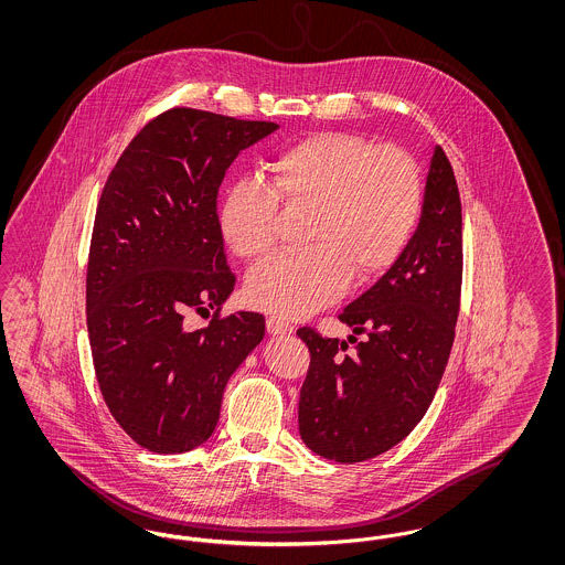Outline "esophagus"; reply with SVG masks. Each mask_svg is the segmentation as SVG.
<instances>
[{
	"instance_id": "34e87169",
	"label": "esophagus",
	"mask_w": 565,
	"mask_h": 565,
	"mask_svg": "<svg viewBox=\"0 0 565 565\" xmlns=\"http://www.w3.org/2000/svg\"><path fill=\"white\" fill-rule=\"evenodd\" d=\"M267 330H269V334H273V337H279V334H290L295 330V326L286 322V320H281V318H277V316H269L267 318Z\"/></svg>"
}]
</instances>
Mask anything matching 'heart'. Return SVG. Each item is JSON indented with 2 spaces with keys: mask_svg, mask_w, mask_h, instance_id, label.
<instances>
[{
  "mask_svg": "<svg viewBox=\"0 0 565 565\" xmlns=\"http://www.w3.org/2000/svg\"><path fill=\"white\" fill-rule=\"evenodd\" d=\"M277 201L307 207L302 247L252 270L245 296L279 318H305L343 295L351 275L369 281L390 269L411 242L424 205L422 173L403 150H383L360 135L328 131L281 148L270 184L239 175L224 190L217 231L242 260L275 245Z\"/></svg>",
  "mask_w": 565,
  "mask_h": 565,
  "instance_id": "1",
  "label": "heart"
}]
</instances>
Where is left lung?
I'll use <instances>...</instances> for the list:
<instances>
[{"instance_id":"8db88e82","label":"left lung","mask_w":565,"mask_h":565,"mask_svg":"<svg viewBox=\"0 0 565 565\" xmlns=\"http://www.w3.org/2000/svg\"><path fill=\"white\" fill-rule=\"evenodd\" d=\"M461 260L459 190L451 162L436 146L415 235L375 286L339 316L353 334L339 341L309 326L296 330L311 353L298 431L313 454L364 461L422 422L456 337Z\"/></svg>"}]
</instances>
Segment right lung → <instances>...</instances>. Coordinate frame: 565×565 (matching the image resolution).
I'll return each instance as SVG.
<instances>
[{"label": "right lung", "instance_id": "right-lung-1", "mask_svg": "<svg viewBox=\"0 0 565 565\" xmlns=\"http://www.w3.org/2000/svg\"><path fill=\"white\" fill-rule=\"evenodd\" d=\"M275 129L167 109L135 135L102 192L86 270L93 364L111 417L152 454L212 436L228 379L265 337L260 313L220 316L235 275L215 205L231 162ZM189 310L215 318L186 333Z\"/></svg>", "mask_w": 565, "mask_h": 565}]
</instances>
